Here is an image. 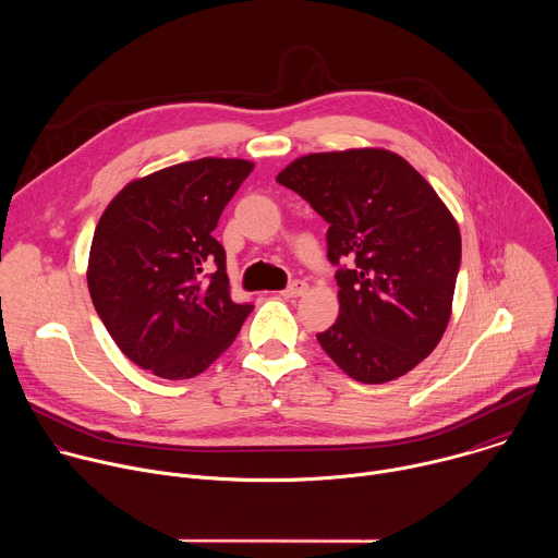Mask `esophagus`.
Wrapping results in <instances>:
<instances>
[{"label":"esophagus","mask_w":558,"mask_h":558,"mask_svg":"<svg viewBox=\"0 0 558 558\" xmlns=\"http://www.w3.org/2000/svg\"><path fill=\"white\" fill-rule=\"evenodd\" d=\"M306 282H302V280H293L284 291H282V295L284 298H298V295H302V293H306Z\"/></svg>","instance_id":"obj_1"}]
</instances>
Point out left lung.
Here are the masks:
<instances>
[{
	"label": "left lung",
	"mask_w": 558,
	"mask_h": 558,
	"mask_svg": "<svg viewBox=\"0 0 558 558\" xmlns=\"http://www.w3.org/2000/svg\"><path fill=\"white\" fill-rule=\"evenodd\" d=\"M329 222L340 315L317 333L362 384L407 375L439 344L452 311L461 233L430 183L400 154L360 147L295 158L276 179Z\"/></svg>",
	"instance_id": "8db88e82"
}]
</instances>
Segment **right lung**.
<instances>
[{
  "label": "right lung",
  "instance_id": "1",
  "mask_svg": "<svg viewBox=\"0 0 558 558\" xmlns=\"http://www.w3.org/2000/svg\"><path fill=\"white\" fill-rule=\"evenodd\" d=\"M245 158H198L128 183L95 229L88 289L117 347L163 379H190L222 355L254 304L229 291L211 235L252 174Z\"/></svg>",
  "mask_w": 558,
  "mask_h": 558
}]
</instances>
